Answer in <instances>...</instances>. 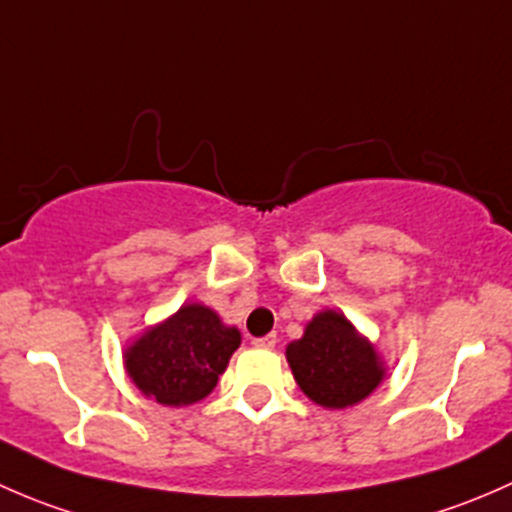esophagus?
<instances>
[{
    "mask_svg": "<svg viewBox=\"0 0 512 512\" xmlns=\"http://www.w3.org/2000/svg\"><path fill=\"white\" fill-rule=\"evenodd\" d=\"M276 335H263V337H254L251 340V345L258 347V350H273L276 347Z\"/></svg>",
    "mask_w": 512,
    "mask_h": 512,
    "instance_id": "34e87169",
    "label": "esophagus"
}]
</instances>
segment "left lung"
Segmentation results:
<instances>
[{
	"label": "left lung",
	"instance_id": "left-lung-1",
	"mask_svg": "<svg viewBox=\"0 0 512 512\" xmlns=\"http://www.w3.org/2000/svg\"><path fill=\"white\" fill-rule=\"evenodd\" d=\"M286 360L295 384L310 402L325 409H347L367 399L382 384L387 365L370 337L340 310H320L303 335L288 342Z\"/></svg>",
	"mask_w": 512,
	"mask_h": 512
}]
</instances>
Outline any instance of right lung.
I'll use <instances>...</instances> for the list:
<instances>
[{
	"instance_id": "add662e5",
	"label": "right lung",
	"mask_w": 512,
	"mask_h": 512,
	"mask_svg": "<svg viewBox=\"0 0 512 512\" xmlns=\"http://www.w3.org/2000/svg\"><path fill=\"white\" fill-rule=\"evenodd\" d=\"M241 333L204 303H184L170 318L125 345L123 365L145 397L162 407H189L209 397Z\"/></svg>"
}]
</instances>
